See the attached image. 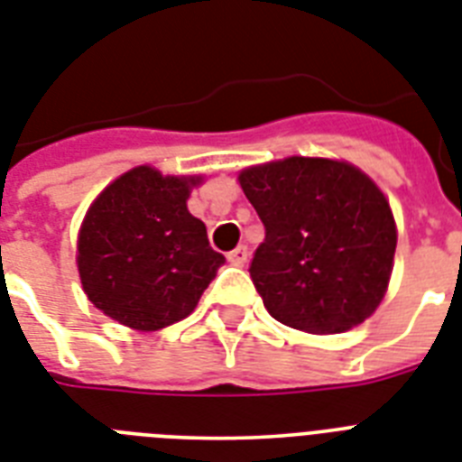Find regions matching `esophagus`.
I'll list each match as a JSON object with an SVG mask.
<instances>
[{"label": "esophagus", "instance_id": "obj_1", "mask_svg": "<svg viewBox=\"0 0 462 462\" xmlns=\"http://www.w3.org/2000/svg\"><path fill=\"white\" fill-rule=\"evenodd\" d=\"M227 261H230L232 265L242 268V265H246V261H249V249H246V246H237V249L227 254Z\"/></svg>", "mask_w": 462, "mask_h": 462}]
</instances>
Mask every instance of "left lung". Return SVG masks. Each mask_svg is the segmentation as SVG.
Returning <instances> with one entry per match:
<instances>
[{"instance_id":"left-lung-1","label":"left lung","mask_w":462,"mask_h":462,"mask_svg":"<svg viewBox=\"0 0 462 462\" xmlns=\"http://www.w3.org/2000/svg\"><path fill=\"white\" fill-rule=\"evenodd\" d=\"M237 180L265 227L249 273L270 316L309 335L346 332L373 316L399 237L374 180L320 156L258 163Z\"/></svg>"}]
</instances>
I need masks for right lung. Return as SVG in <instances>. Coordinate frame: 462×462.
Segmentation results:
<instances>
[{
    "label": "right lung",
    "instance_id": "add662e5",
    "mask_svg": "<svg viewBox=\"0 0 462 462\" xmlns=\"http://www.w3.org/2000/svg\"><path fill=\"white\" fill-rule=\"evenodd\" d=\"M204 175H163L137 166L108 182L78 230L82 291L104 316L156 332L197 309L225 258L187 208Z\"/></svg>",
    "mask_w": 462,
    "mask_h": 462
}]
</instances>
